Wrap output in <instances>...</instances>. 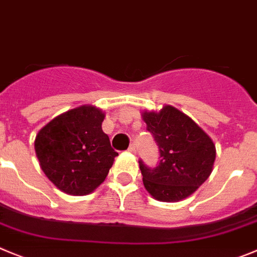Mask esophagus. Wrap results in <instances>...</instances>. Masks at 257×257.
<instances>
[{
  "label": "esophagus",
  "instance_id": "1",
  "mask_svg": "<svg viewBox=\"0 0 257 257\" xmlns=\"http://www.w3.org/2000/svg\"><path fill=\"white\" fill-rule=\"evenodd\" d=\"M128 151H129V152H132V153H136V152H137V146H136V143H132V145L129 146Z\"/></svg>",
  "mask_w": 257,
  "mask_h": 257
}]
</instances>
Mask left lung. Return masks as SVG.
Here are the masks:
<instances>
[{"label": "left lung", "instance_id": "obj_1", "mask_svg": "<svg viewBox=\"0 0 257 257\" xmlns=\"http://www.w3.org/2000/svg\"><path fill=\"white\" fill-rule=\"evenodd\" d=\"M142 116L160 152L156 167L140 160L146 190L161 201L188 198L212 172L214 143L193 119L170 105Z\"/></svg>", "mask_w": 257, "mask_h": 257}]
</instances>
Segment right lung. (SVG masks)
<instances>
[{
    "label": "right lung",
    "mask_w": 257,
    "mask_h": 257,
    "mask_svg": "<svg viewBox=\"0 0 257 257\" xmlns=\"http://www.w3.org/2000/svg\"><path fill=\"white\" fill-rule=\"evenodd\" d=\"M105 114L91 105L54 117L35 138L40 167L59 190L87 195L106 179L117 152L101 124Z\"/></svg>",
    "instance_id": "right-lung-1"
}]
</instances>
